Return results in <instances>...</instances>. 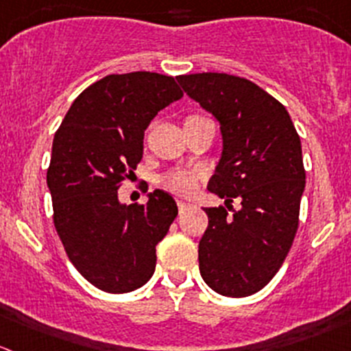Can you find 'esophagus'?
I'll return each mask as SVG.
<instances>
[{"label": "esophagus", "instance_id": "obj_1", "mask_svg": "<svg viewBox=\"0 0 351 351\" xmlns=\"http://www.w3.org/2000/svg\"><path fill=\"white\" fill-rule=\"evenodd\" d=\"M178 205H179V212H186V210L191 208V205H189V203H186V202H179Z\"/></svg>", "mask_w": 351, "mask_h": 351}]
</instances>
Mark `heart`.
Masks as SVG:
<instances>
[{"mask_svg":"<svg viewBox=\"0 0 351 351\" xmlns=\"http://www.w3.org/2000/svg\"><path fill=\"white\" fill-rule=\"evenodd\" d=\"M205 178V170L195 167V169H188V167H178V169H172L163 176L162 182L169 191H172L173 195L189 196L195 195L199 188V182Z\"/></svg>","mask_w":351,"mask_h":351,"instance_id":"heart-1","label":"heart"}]
</instances>
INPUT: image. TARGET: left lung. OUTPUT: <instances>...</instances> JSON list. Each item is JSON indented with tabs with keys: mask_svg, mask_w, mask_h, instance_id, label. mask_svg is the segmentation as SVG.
<instances>
[{
	"mask_svg": "<svg viewBox=\"0 0 351 351\" xmlns=\"http://www.w3.org/2000/svg\"><path fill=\"white\" fill-rule=\"evenodd\" d=\"M186 95L220 125L222 153L208 189L242 208H205L199 239L203 281L219 295L243 298L278 274L298 229L305 189L302 143L288 110L248 79L203 72L179 75Z\"/></svg>",
	"mask_w": 351,
	"mask_h": 351,
	"instance_id": "1",
	"label": "left lung"
}]
</instances>
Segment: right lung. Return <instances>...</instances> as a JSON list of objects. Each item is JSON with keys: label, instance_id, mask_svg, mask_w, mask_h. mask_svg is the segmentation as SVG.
<instances>
[{"label": "right lung", "instance_id": "obj_1", "mask_svg": "<svg viewBox=\"0 0 351 351\" xmlns=\"http://www.w3.org/2000/svg\"><path fill=\"white\" fill-rule=\"evenodd\" d=\"M181 98L169 75H106L75 98L53 139L46 182L56 232L73 267L101 291H134L155 272L156 245L178 203L155 189L145 205H125L117 191L141 162L149 122Z\"/></svg>", "mask_w": 351, "mask_h": 351}]
</instances>
